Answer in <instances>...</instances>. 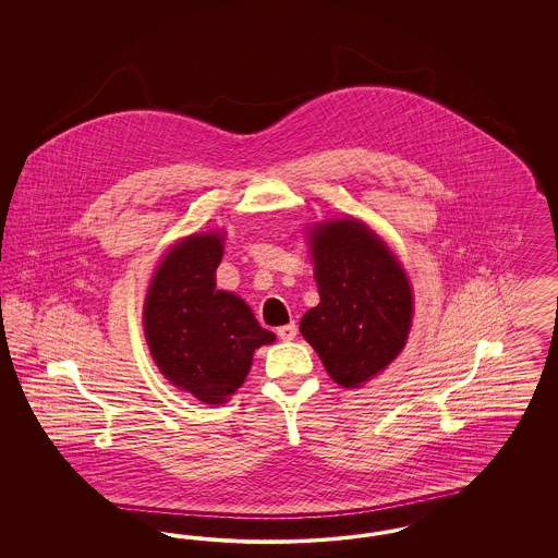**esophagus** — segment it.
Returning a JSON list of instances; mask_svg holds the SVG:
<instances>
[{"instance_id":"obj_1","label":"esophagus","mask_w":558,"mask_h":558,"mask_svg":"<svg viewBox=\"0 0 558 558\" xmlns=\"http://www.w3.org/2000/svg\"><path fill=\"white\" fill-rule=\"evenodd\" d=\"M278 337H280L282 341H292V339L296 337V326H294V322L280 326V328H278Z\"/></svg>"}]
</instances>
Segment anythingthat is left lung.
Wrapping results in <instances>:
<instances>
[{
    "instance_id": "8db88e82",
    "label": "left lung",
    "mask_w": 558,
    "mask_h": 558,
    "mask_svg": "<svg viewBox=\"0 0 558 558\" xmlns=\"http://www.w3.org/2000/svg\"><path fill=\"white\" fill-rule=\"evenodd\" d=\"M319 303L301 318V335L330 378L362 387L405 347L412 289L391 248L357 219L310 230Z\"/></svg>"
}]
</instances>
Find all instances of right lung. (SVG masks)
I'll return each instance as SVG.
<instances>
[{
    "label": "right lung",
    "mask_w": 558,
    "mask_h": 558,
    "mask_svg": "<svg viewBox=\"0 0 558 558\" xmlns=\"http://www.w3.org/2000/svg\"><path fill=\"white\" fill-rule=\"evenodd\" d=\"M221 242L219 232L180 240L160 262L144 303V332L159 371L205 403L230 398L255 349L276 339L239 294L215 289Z\"/></svg>",
    "instance_id": "obj_1"
}]
</instances>
